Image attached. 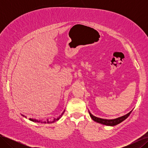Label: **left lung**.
Here are the masks:
<instances>
[{"instance_id": "1", "label": "left lung", "mask_w": 148, "mask_h": 148, "mask_svg": "<svg viewBox=\"0 0 148 148\" xmlns=\"http://www.w3.org/2000/svg\"><path fill=\"white\" fill-rule=\"evenodd\" d=\"M132 111L130 112L128 114H127V115H125L124 116H122L121 117H119L117 119H112V120H107V119H100L95 117V116L92 115L90 112H89V114L90 115L91 119L95 121V122L99 123L101 124H104L106 125H108V126H114V125H116L117 124H119L120 123H121L122 122H123V120H125L128 117V116L130 115V114H131Z\"/></svg>"}]
</instances>
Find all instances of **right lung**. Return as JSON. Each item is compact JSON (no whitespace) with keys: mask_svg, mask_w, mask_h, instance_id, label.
Wrapping results in <instances>:
<instances>
[{"mask_svg":"<svg viewBox=\"0 0 148 148\" xmlns=\"http://www.w3.org/2000/svg\"><path fill=\"white\" fill-rule=\"evenodd\" d=\"M64 112H65V110L63 112V113H62L60 116H59V117H57V119H53V122H52V121H49V120H47L46 121V120H36V119H30L29 120H31V121H33V122H41V123H50V122H54V121H56V120H59L61 117H62V115H63L64 114ZM24 116V115H23ZM24 117H26V116H24Z\"/></svg>","mask_w":148,"mask_h":148,"instance_id":"add662e5","label":"right lung"}]
</instances>
